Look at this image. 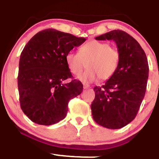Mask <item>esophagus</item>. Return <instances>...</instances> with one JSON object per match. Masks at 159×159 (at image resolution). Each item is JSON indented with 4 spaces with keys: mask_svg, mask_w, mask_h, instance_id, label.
Wrapping results in <instances>:
<instances>
[{
    "mask_svg": "<svg viewBox=\"0 0 159 159\" xmlns=\"http://www.w3.org/2000/svg\"><path fill=\"white\" fill-rule=\"evenodd\" d=\"M89 88H90V85H88V84H85V83L83 84V89H89Z\"/></svg>",
    "mask_w": 159,
    "mask_h": 159,
    "instance_id": "esophagus-1",
    "label": "esophagus"
}]
</instances>
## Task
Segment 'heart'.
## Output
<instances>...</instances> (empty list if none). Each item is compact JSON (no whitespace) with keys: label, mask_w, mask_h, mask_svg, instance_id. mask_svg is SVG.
<instances>
[{"label":"heart","mask_w":159,"mask_h":159,"mask_svg":"<svg viewBox=\"0 0 159 159\" xmlns=\"http://www.w3.org/2000/svg\"><path fill=\"white\" fill-rule=\"evenodd\" d=\"M120 61V53L109 43L89 41L79 48L78 53L70 51L65 61L70 73L78 76L83 72L85 63L88 70L78 79L84 83H92L99 79L109 80L116 72Z\"/></svg>","instance_id":"obj_1"}]
</instances>
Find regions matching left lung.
<instances>
[{"mask_svg":"<svg viewBox=\"0 0 159 159\" xmlns=\"http://www.w3.org/2000/svg\"><path fill=\"white\" fill-rule=\"evenodd\" d=\"M113 40L120 53L116 72L101 87H94L92 117L103 127L117 129L135 119L147 89L149 65L144 50L126 32L115 30L95 38Z\"/></svg>","mask_w":159,"mask_h":159,"instance_id":"left-lung-1","label":"left lung"}]
</instances>
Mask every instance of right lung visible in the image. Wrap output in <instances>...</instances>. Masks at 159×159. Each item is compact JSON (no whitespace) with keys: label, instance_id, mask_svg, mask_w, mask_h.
I'll return each instance as SVG.
<instances>
[{"label":"right lung","instance_id":"obj_1","mask_svg":"<svg viewBox=\"0 0 159 159\" xmlns=\"http://www.w3.org/2000/svg\"><path fill=\"white\" fill-rule=\"evenodd\" d=\"M85 38L54 29L39 32L26 44L19 60L18 87L23 112L39 125L55 124L68 113L70 99L83 91L81 82L72 80L65 56Z\"/></svg>","mask_w":159,"mask_h":159}]
</instances>
